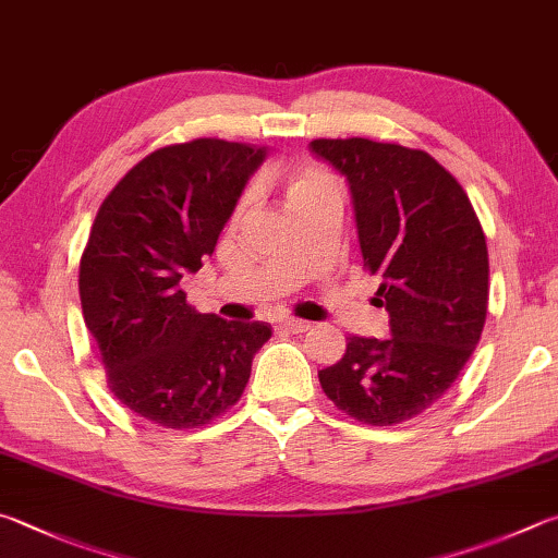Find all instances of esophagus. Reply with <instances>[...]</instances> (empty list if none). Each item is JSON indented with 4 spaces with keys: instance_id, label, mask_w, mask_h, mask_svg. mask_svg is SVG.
Segmentation results:
<instances>
[{
    "instance_id": "obj_1",
    "label": "esophagus",
    "mask_w": 558,
    "mask_h": 558,
    "mask_svg": "<svg viewBox=\"0 0 558 558\" xmlns=\"http://www.w3.org/2000/svg\"><path fill=\"white\" fill-rule=\"evenodd\" d=\"M280 327L292 331V333H302V331H310V329H312V322H307V319H295V317H286V319H280Z\"/></svg>"
}]
</instances>
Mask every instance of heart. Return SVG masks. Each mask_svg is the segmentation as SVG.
<instances>
[{"label": "heart", "mask_w": 558, "mask_h": 558, "mask_svg": "<svg viewBox=\"0 0 558 558\" xmlns=\"http://www.w3.org/2000/svg\"><path fill=\"white\" fill-rule=\"evenodd\" d=\"M329 185H333L331 178L314 166H300L286 173V190H288L290 205H295V202L305 199L314 195V192H319Z\"/></svg>", "instance_id": "heart-1"}]
</instances>
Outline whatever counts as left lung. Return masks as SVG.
<instances>
[{"label":"left lung","instance_id":"left-lung-1","mask_svg":"<svg viewBox=\"0 0 558 558\" xmlns=\"http://www.w3.org/2000/svg\"><path fill=\"white\" fill-rule=\"evenodd\" d=\"M310 154L347 178L363 266L380 280L390 337H349L322 390L366 424L410 420L469 363L488 312V246L456 178L424 150L317 138Z\"/></svg>","mask_w":558,"mask_h":558}]
</instances>
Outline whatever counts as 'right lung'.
<instances>
[{"label": "right lung", "mask_w": 558, "mask_h": 558, "mask_svg": "<svg viewBox=\"0 0 558 558\" xmlns=\"http://www.w3.org/2000/svg\"><path fill=\"white\" fill-rule=\"evenodd\" d=\"M268 146L197 138L146 156L99 207L80 302L114 398L170 429L202 427L244 392L266 322L187 305L180 280L215 253Z\"/></svg>", "instance_id": "add662e5"}]
</instances>
